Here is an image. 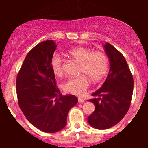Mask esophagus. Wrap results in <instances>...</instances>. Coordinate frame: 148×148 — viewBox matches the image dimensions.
Masks as SVG:
<instances>
[{
  "label": "esophagus",
  "mask_w": 148,
  "mask_h": 148,
  "mask_svg": "<svg viewBox=\"0 0 148 148\" xmlns=\"http://www.w3.org/2000/svg\"><path fill=\"white\" fill-rule=\"evenodd\" d=\"M78 101H79V103H84L85 100L84 99H81V98H79V99H78Z\"/></svg>",
  "instance_id": "obj_1"
}]
</instances>
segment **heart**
<instances>
[{
  "label": "heart",
  "instance_id": "heart-1",
  "mask_svg": "<svg viewBox=\"0 0 148 148\" xmlns=\"http://www.w3.org/2000/svg\"><path fill=\"white\" fill-rule=\"evenodd\" d=\"M69 56L81 63L80 74L82 75L69 79L63 84L66 92L76 95H81L90 85V80L96 82L105 75L108 69V58L102 52L95 51L84 47H76L67 52ZM51 68L54 75L60 77L63 74L62 59L54 54L51 59Z\"/></svg>",
  "mask_w": 148,
  "mask_h": 148
}]
</instances>
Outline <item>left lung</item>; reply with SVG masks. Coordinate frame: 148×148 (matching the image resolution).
I'll return each mask as SVG.
<instances>
[{
  "instance_id": "8db88e82",
  "label": "left lung",
  "mask_w": 148,
  "mask_h": 148,
  "mask_svg": "<svg viewBox=\"0 0 148 148\" xmlns=\"http://www.w3.org/2000/svg\"><path fill=\"white\" fill-rule=\"evenodd\" d=\"M108 58L110 69L104 83L92 94L97 97L89 99L95 110L88 118L92 127L107 130L118 124L130 108L133 94V76L123 54L111 44L103 45Z\"/></svg>"
}]
</instances>
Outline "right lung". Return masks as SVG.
<instances>
[{"mask_svg":"<svg viewBox=\"0 0 148 148\" xmlns=\"http://www.w3.org/2000/svg\"><path fill=\"white\" fill-rule=\"evenodd\" d=\"M57 45L47 40L27 54L16 82L20 108L34 127L47 133H56L67 125L70 108L78 102L73 95L63 96L56 86L51 59Z\"/></svg>","mask_w":148,"mask_h":148,"instance_id":"add662e5","label":"right lung"}]
</instances>
